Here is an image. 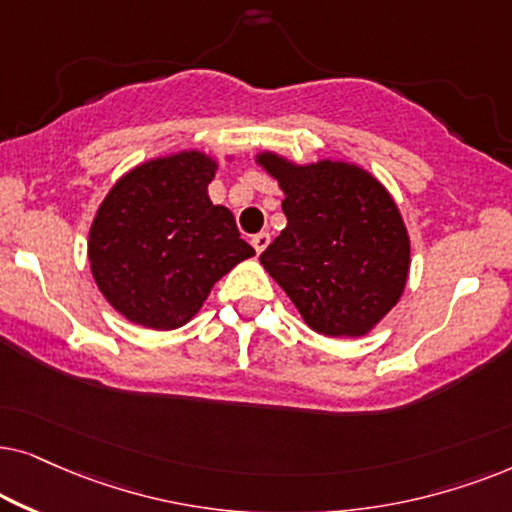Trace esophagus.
<instances>
[{
	"mask_svg": "<svg viewBox=\"0 0 512 512\" xmlns=\"http://www.w3.org/2000/svg\"><path fill=\"white\" fill-rule=\"evenodd\" d=\"M269 243H271V236L267 234V231H262V234L252 236V248L257 250V255H260V252L267 250V245H269Z\"/></svg>",
	"mask_w": 512,
	"mask_h": 512,
	"instance_id": "1",
	"label": "esophagus"
}]
</instances>
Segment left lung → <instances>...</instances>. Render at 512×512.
Returning a JSON list of instances; mask_svg holds the SVG:
<instances>
[{
    "label": "left lung",
    "mask_w": 512,
    "mask_h": 512,
    "mask_svg": "<svg viewBox=\"0 0 512 512\" xmlns=\"http://www.w3.org/2000/svg\"><path fill=\"white\" fill-rule=\"evenodd\" d=\"M255 161L283 189L285 229L260 255L304 323L325 337H363L398 304L410 236L386 187L346 161L299 166L274 152Z\"/></svg>",
    "instance_id": "8db88e82"
}]
</instances>
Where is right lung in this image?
Here are the masks:
<instances>
[{"mask_svg":"<svg viewBox=\"0 0 512 512\" xmlns=\"http://www.w3.org/2000/svg\"><path fill=\"white\" fill-rule=\"evenodd\" d=\"M217 161L177 152L119 177L88 231V262L102 297L152 330L189 323L213 285L255 255L229 208L208 196Z\"/></svg>","mask_w":512,"mask_h":512,"instance_id":"obj_1","label":"right lung"}]
</instances>
